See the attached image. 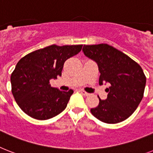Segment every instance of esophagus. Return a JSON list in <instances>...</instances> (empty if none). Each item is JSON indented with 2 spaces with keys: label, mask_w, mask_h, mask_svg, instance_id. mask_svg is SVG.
Here are the masks:
<instances>
[{
  "label": "esophagus",
  "mask_w": 153,
  "mask_h": 153,
  "mask_svg": "<svg viewBox=\"0 0 153 153\" xmlns=\"http://www.w3.org/2000/svg\"><path fill=\"white\" fill-rule=\"evenodd\" d=\"M79 92H80L81 94H82L83 96H85V97H87V96H89V95L88 93H86V92L84 91V90H82V89H80V90H79Z\"/></svg>",
  "instance_id": "1"
}]
</instances>
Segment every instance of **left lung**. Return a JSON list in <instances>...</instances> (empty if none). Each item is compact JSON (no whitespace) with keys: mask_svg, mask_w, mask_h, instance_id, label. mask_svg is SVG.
I'll use <instances>...</instances> for the list:
<instances>
[{"mask_svg":"<svg viewBox=\"0 0 153 153\" xmlns=\"http://www.w3.org/2000/svg\"><path fill=\"white\" fill-rule=\"evenodd\" d=\"M84 55L98 66L99 84L108 83V97L90 109L106 123H118L129 118L142 100L146 78L142 68L131 58L107 44L84 45Z\"/></svg>","mask_w":153,"mask_h":153,"instance_id":"left-lung-1","label":"left lung"}]
</instances>
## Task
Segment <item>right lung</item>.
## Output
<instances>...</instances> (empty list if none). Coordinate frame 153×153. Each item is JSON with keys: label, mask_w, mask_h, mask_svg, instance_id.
I'll use <instances>...</instances> for the list:
<instances>
[{"label": "right lung", "mask_w": 153, "mask_h": 153, "mask_svg": "<svg viewBox=\"0 0 153 153\" xmlns=\"http://www.w3.org/2000/svg\"><path fill=\"white\" fill-rule=\"evenodd\" d=\"M82 47L53 45L33 51L17 63L11 75L12 92L17 105L27 115L45 120L66 108L74 91L51 87L49 81L61 76L64 62L78 54Z\"/></svg>", "instance_id": "1"}]
</instances>
